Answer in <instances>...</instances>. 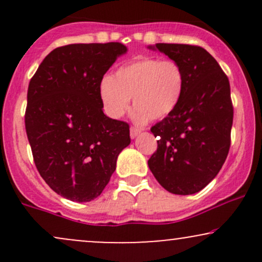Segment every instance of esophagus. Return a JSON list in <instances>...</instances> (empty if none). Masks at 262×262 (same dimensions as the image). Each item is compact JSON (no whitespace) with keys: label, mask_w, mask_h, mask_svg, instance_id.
<instances>
[{"label":"esophagus","mask_w":262,"mask_h":262,"mask_svg":"<svg viewBox=\"0 0 262 262\" xmlns=\"http://www.w3.org/2000/svg\"><path fill=\"white\" fill-rule=\"evenodd\" d=\"M140 132H141V129L137 128V127H132V128H130V138H132V139H134V138H137L138 135L140 134Z\"/></svg>","instance_id":"esophagus-1"}]
</instances>
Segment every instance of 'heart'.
<instances>
[{
  "mask_svg": "<svg viewBox=\"0 0 262 262\" xmlns=\"http://www.w3.org/2000/svg\"><path fill=\"white\" fill-rule=\"evenodd\" d=\"M185 74L179 62L145 56L121 66L113 77H104L100 98L107 116L118 119L133 97L134 119L145 123L169 116L181 100Z\"/></svg>",
  "mask_w": 262,
  "mask_h": 262,
  "instance_id": "1",
  "label": "heart"
}]
</instances>
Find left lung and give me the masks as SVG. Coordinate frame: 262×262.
Listing matches in <instances>:
<instances>
[{"mask_svg":"<svg viewBox=\"0 0 262 262\" xmlns=\"http://www.w3.org/2000/svg\"><path fill=\"white\" fill-rule=\"evenodd\" d=\"M158 49L181 65L185 87L179 104L151 127L158 149L149 169L173 194H193L218 175L230 148L233 103L227 75L203 48L158 43Z\"/></svg>","mask_w":262,"mask_h":262,"instance_id":"8db88e82","label":"left lung"}]
</instances>
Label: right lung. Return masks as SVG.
I'll list each match as a JSON object with an SVG mask.
<instances>
[{
    "label": "right lung",
    "mask_w": 262,
    "mask_h": 262,
    "mask_svg": "<svg viewBox=\"0 0 262 262\" xmlns=\"http://www.w3.org/2000/svg\"><path fill=\"white\" fill-rule=\"evenodd\" d=\"M121 43L69 44L45 56L27 93L26 132L35 166L54 192L74 202L102 193L130 144L129 124L107 117L100 85Z\"/></svg>",
    "instance_id": "1"
}]
</instances>
